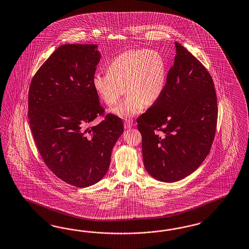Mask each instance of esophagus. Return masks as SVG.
<instances>
[{
  "mask_svg": "<svg viewBox=\"0 0 249 249\" xmlns=\"http://www.w3.org/2000/svg\"><path fill=\"white\" fill-rule=\"evenodd\" d=\"M124 126L125 129H130V128L133 127V122L130 121V120H126L124 123Z\"/></svg>",
  "mask_w": 249,
  "mask_h": 249,
  "instance_id": "esophagus-1",
  "label": "esophagus"
}]
</instances>
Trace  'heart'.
I'll list each match as a JSON object with an SVG mask.
<instances>
[{"instance_id":"heart-1","label":"heart","mask_w":249,"mask_h":249,"mask_svg":"<svg viewBox=\"0 0 249 249\" xmlns=\"http://www.w3.org/2000/svg\"><path fill=\"white\" fill-rule=\"evenodd\" d=\"M168 68L159 51L129 50L114 57L107 72H96L92 84L107 106H113L123 94L127 96L110 113L124 119L140 115L148 105L157 102L165 89Z\"/></svg>"}]
</instances>
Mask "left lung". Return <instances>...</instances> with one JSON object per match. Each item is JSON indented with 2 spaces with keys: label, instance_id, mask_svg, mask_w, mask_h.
Here are the masks:
<instances>
[{
  "label": "left lung",
  "instance_id": "1",
  "mask_svg": "<svg viewBox=\"0 0 249 249\" xmlns=\"http://www.w3.org/2000/svg\"><path fill=\"white\" fill-rule=\"evenodd\" d=\"M174 64L163 94L137 119L147 172L175 182L195 172L210 153L216 134L217 106L211 74L175 42Z\"/></svg>",
  "mask_w": 249,
  "mask_h": 249
}]
</instances>
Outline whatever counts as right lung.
<instances>
[{
    "label": "right lung",
    "mask_w": 249,
    "mask_h": 249,
    "mask_svg": "<svg viewBox=\"0 0 249 249\" xmlns=\"http://www.w3.org/2000/svg\"><path fill=\"white\" fill-rule=\"evenodd\" d=\"M96 45L58 47L38 69L29 89L28 116L45 164L57 178L78 188L98 182L124 132L121 118L104 115L92 79L101 55Z\"/></svg>",
    "instance_id": "add662e5"
}]
</instances>
